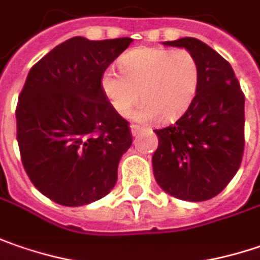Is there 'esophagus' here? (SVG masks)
I'll list each match as a JSON object with an SVG mask.
<instances>
[{
	"label": "esophagus",
	"instance_id": "34e87169",
	"mask_svg": "<svg viewBox=\"0 0 260 260\" xmlns=\"http://www.w3.org/2000/svg\"><path fill=\"white\" fill-rule=\"evenodd\" d=\"M140 131H141V126H138V125H135V123H132L131 125V132H132V135L135 137V135H138L140 134Z\"/></svg>",
	"mask_w": 260,
	"mask_h": 260
}]
</instances>
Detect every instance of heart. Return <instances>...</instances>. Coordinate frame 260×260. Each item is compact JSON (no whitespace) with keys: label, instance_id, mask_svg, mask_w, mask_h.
<instances>
[{"label":"heart","instance_id":"1","mask_svg":"<svg viewBox=\"0 0 260 260\" xmlns=\"http://www.w3.org/2000/svg\"><path fill=\"white\" fill-rule=\"evenodd\" d=\"M120 74L106 70L100 87L110 106L122 116L132 112L140 122L175 120L185 113L197 94L201 70L186 49L137 48L119 59Z\"/></svg>","mask_w":260,"mask_h":260}]
</instances>
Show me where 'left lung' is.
I'll use <instances>...</instances> for the list:
<instances>
[{"label":"left lung","instance_id":"8db88e82","mask_svg":"<svg viewBox=\"0 0 260 260\" xmlns=\"http://www.w3.org/2000/svg\"><path fill=\"white\" fill-rule=\"evenodd\" d=\"M185 48L199 62L198 91L173 125L155 129L157 183L183 201H207L230 183L244 151V94L232 65L195 38L164 42Z\"/></svg>","mask_w":260,"mask_h":260}]
</instances>
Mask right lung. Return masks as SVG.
Returning a JSON list of instances; mask_svg holds the SVG:
<instances>
[{
	"instance_id": "1",
	"label": "right lung",
	"mask_w": 260,
	"mask_h": 260,
	"mask_svg": "<svg viewBox=\"0 0 260 260\" xmlns=\"http://www.w3.org/2000/svg\"><path fill=\"white\" fill-rule=\"evenodd\" d=\"M131 42L77 36L46 53L26 78L16 108L21 163L35 187L59 205L91 204L118 180L132 134L100 80Z\"/></svg>"
}]
</instances>
